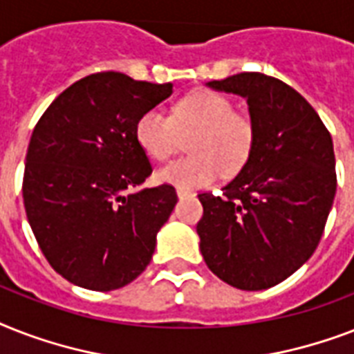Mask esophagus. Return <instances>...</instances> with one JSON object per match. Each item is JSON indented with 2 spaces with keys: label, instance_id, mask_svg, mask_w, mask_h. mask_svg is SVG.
I'll list each match as a JSON object with an SVG mask.
<instances>
[{
  "label": "esophagus",
  "instance_id": "34e87169",
  "mask_svg": "<svg viewBox=\"0 0 354 354\" xmlns=\"http://www.w3.org/2000/svg\"><path fill=\"white\" fill-rule=\"evenodd\" d=\"M178 198L183 200V198H191V196H194L193 191H187V189H178Z\"/></svg>",
  "mask_w": 354,
  "mask_h": 354
}]
</instances>
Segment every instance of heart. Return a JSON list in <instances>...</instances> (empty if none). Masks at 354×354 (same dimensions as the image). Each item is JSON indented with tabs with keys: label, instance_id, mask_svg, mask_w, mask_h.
I'll use <instances>...</instances> for the list:
<instances>
[{
	"label": "heart",
	"instance_id": "heart-1",
	"mask_svg": "<svg viewBox=\"0 0 354 354\" xmlns=\"http://www.w3.org/2000/svg\"><path fill=\"white\" fill-rule=\"evenodd\" d=\"M191 154L163 167L158 180L178 189L209 185L227 172L239 171L252 154L255 127L244 113L233 112L232 99L215 90H194L174 106V115L156 106L136 122V139L145 154L167 161L182 147V133H190Z\"/></svg>",
	"mask_w": 354,
	"mask_h": 354
}]
</instances>
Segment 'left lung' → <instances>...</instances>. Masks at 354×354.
I'll use <instances>...</instances> for the list:
<instances>
[{
    "label": "left lung",
    "instance_id": "left-lung-1",
    "mask_svg": "<svg viewBox=\"0 0 354 354\" xmlns=\"http://www.w3.org/2000/svg\"><path fill=\"white\" fill-rule=\"evenodd\" d=\"M207 86L246 99L255 141L222 196L198 194L200 252L224 283L264 290L290 277L318 248L336 194L333 138L283 80L239 73Z\"/></svg>",
    "mask_w": 354,
    "mask_h": 354
}]
</instances>
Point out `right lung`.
<instances>
[{"instance_id": "obj_1", "label": "right lung", "mask_w": 354, "mask_h": 354, "mask_svg": "<svg viewBox=\"0 0 354 354\" xmlns=\"http://www.w3.org/2000/svg\"><path fill=\"white\" fill-rule=\"evenodd\" d=\"M172 84L101 71L77 80L36 122L25 156L24 205L47 263L64 279L108 292L149 266L156 235L178 202L136 139L139 115Z\"/></svg>"}]
</instances>
